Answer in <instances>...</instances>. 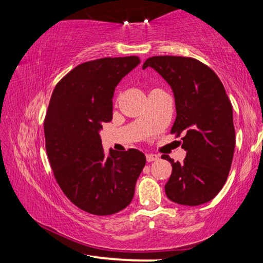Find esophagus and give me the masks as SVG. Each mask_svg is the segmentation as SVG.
<instances>
[{
	"instance_id": "1",
	"label": "esophagus",
	"mask_w": 263,
	"mask_h": 263,
	"mask_svg": "<svg viewBox=\"0 0 263 263\" xmlns=\"http://www.w3.org/2000/svg\"><path fill=\"white\" fill-rule=\"evenodd\" d=\"M158 159H159V155H157V154H152V153H148V154H146V160H147V162L157 161Z\"/></svg>"
}]
</instances>
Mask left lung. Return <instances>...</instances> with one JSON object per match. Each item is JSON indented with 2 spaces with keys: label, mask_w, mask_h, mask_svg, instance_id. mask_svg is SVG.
<instances>
[{
  "label": "left lung",
  "mask_w": 263,
  "mask_h": 263,
  "mask_svg": "<svg viewBox=\"0 0 263 263\" xmlns=\"http://www.w3.org/2000/svg\"><path fill=\"white\" fill-rule=\"evenodd\" d=\"M152 67L172 87L176 119L171 130L186 152L174 162L164 185L167 197L181 205L196 206L211 201L228 180L235 147L232 104L219 78L203 62L188 57L148 58L142 68Z\"/></svg>",
  "instance_id": "8db88e82"
}]
</instances>
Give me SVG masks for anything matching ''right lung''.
<instances>
[{
    "mask_svg": "<svg viewBox=\"0 0 263 263\" xmlns=\"http://www.w3.org/2000/svg\"><path fill=\"white\" fill-rule=\"evenodd\" d=\"M138 57L83 62L57 83L44 121L48 161L70 202L96 216L131 203L146 158L140 151L102 147V124L112 119L115 88L139 65Z\"/></svg>",
    "mask_w": 263,
    "mask_h": 263,
    "instance_id": "right-lung-1",
    "label": "right lung"
}]
</instances>
